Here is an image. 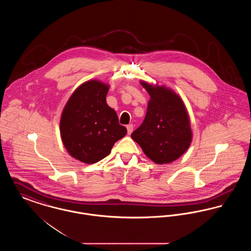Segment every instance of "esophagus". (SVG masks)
I'll return each mask as SVG.
<instances>
[{
  "instance_id": "obj_1",
  "label": "esophagus",
  "mask_w": 251,
  "mask_h": 251,
  "mask_svg": "<svg viewBox=\"0 0 251 251\" xmlns=\"http://www.w3.org/2000/svg\"><path fill=\"white\" fill-rule=\"evenodd\" d=\"M127 131H128V134H131L132 131H133V125L132 124L127 125Z\"/></svg>"
}]
</instances>
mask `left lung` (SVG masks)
I'll use <instances>...</instances> for the list:
<instances>
[{
    "instance_id": "1",
    "label": "left lung",
    "mask_w": 251,
    "mask_h": 251,
    "mask_svg": "<svg viewBox=\"0 0 251 251\" xmlns=\"http://www.w3.org/2000/svg\"><path fill=\"white\" fill-rule=\"evenodd\" d=\"M151 99L143 123L131 133L144 153L158 165L179 159L193 138L190 117L182 99L166 85L141 80Z\"/></svg>"
}]
</instances>
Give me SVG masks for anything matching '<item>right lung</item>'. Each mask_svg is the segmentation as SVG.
I'll list each match as a JSON object with an SVG mask.
<instances>
[{
  "instance_id": "obj_1",
  "label": "right lung",
  "mask_w": 251,
  "mask_h": 251,
  "mask_svg": "<svg viewBox=\"0 0 251 251\" xmlns=\"http://www.w3.org/2000/svg\"><path fill=\"white\" fill-rule=\"evenodd\" d=\"M110 85L92 79L80 84L68 100L60 118V135L70 155L95 164L110 154L127 129L106 102Z\"/></svg>"
}]
</instances>
